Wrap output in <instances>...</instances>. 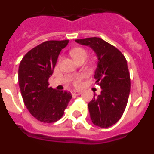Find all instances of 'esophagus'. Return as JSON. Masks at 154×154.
Segmentation results:
<instances>
[{
    "label": "esophagus",
    "mask_w": 154,
    "mask_h": 154,
    "mask_svg": "<svg viewBox=\"0 0 154 154\" xmlns=\"http://www.w3.org/2000/svg\"><path fill=\"white\" fill-rule=\"evenodd\" d=\"M80 94H81V92H78V91H73V92H72V95L73 96H79Z\"/></svg>",
    "instance_id": "34e87169"
}]
</instances>
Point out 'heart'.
<instances>
[{"instance_id":"obj_1","label":"heart","mask_w":154,"mask_h":154,"mask_svg":"<svg viewBox=\"0 0 154 154\" xmlns=\"http://www.w3.org/2000/svg\"><path fill=\"white\" fill-rule=\"evenodd\" d=\"M70 54L75 61L80 60V59H85L87 57V51L82 48H76L70 51ZM80 79L77 78L75 81V83L78 84Z\"/></svg>"}]
</instances>
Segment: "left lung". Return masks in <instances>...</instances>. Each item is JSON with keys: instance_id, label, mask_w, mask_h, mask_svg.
I'll return each instance as SVG.
<instances>
[{"instance_id": "8db88e82", "label": "left lung", "mask_w": 154, "mask_h": 154, "mask_svg": "<svg viewBox=\"0 0 154 154\" xmlns=\"http://www.w3.org/2000/svg\"><path fill=\"white\" fill-rule=\"evenodd\" d=\"M82 45L89 46L96 53L97 67L94 78L100 85L101 93L88 104L92 123L108 128L123 116L130 92V78L127 62L116 47L99 38L77 39Z\"/></svg>"}]
</instances>
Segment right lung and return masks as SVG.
Wrapping results in <instances>:
<instances>
[{
  "instance_id": "obj_1",
  "label": "right lung",
  "mask_w": 154,
  "mask_h": 154,
  "mask_svg": "<svg viewBox=\"0 0 154 154\" xmlns=\"http://www.w3.org/2000/svg\"><path fill=\"white\" fill-rule=\"evenodd\" d=\"M69 41H47L30 50L20 62L18 84L21 96L30 113L43 123L60 119L72 95L49 87L58 57Z\"/></svg>"
}]
</instances>
